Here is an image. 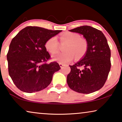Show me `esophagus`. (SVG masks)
I'll return each instance as SVG.
<instances>
[{"mask_svg": "<svg viewBox=\"0 0 122 122\" xmlns=\"http://www.w3.org/2000/svg\"><path fill=\"white\" fill-rule=\"evenodd\" d=\"M59 65H60V67H61V69H62V68L64 67L65 66V65L63 64H61V63H60Z\"/></svg>", "mask_w": 122, "mask_h": 122, "instance_id": "obj_1", "label": "esophagus"}]
</instances>
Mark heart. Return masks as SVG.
<instances>
[{
	"instance_id": "b5f03b06",
	"label": "heart",
	"mask_w": 122,
	"mask_h": 122,
	"mask_svg": "<svg viewBox=\"0 0 122 122\" xmlns=\"http://www.w3.org/2000/svg\"><path fill=\"white\" fill-rule=\"evenodd\" d=\"M61 43H68L65 51L66 52L59 53L53 56V60L61 64H67L72 61L75 57H81L85 54L87 50V41L80 38L77 33L69 32L62 34L60 36ZM45 48L48 52L52 55L56 54L59 50L60 44L56 37H52L46 42Z\"/></svg>"
}]
</instances>
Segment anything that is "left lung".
<instances>
[{
	"instance_id": "left-lung-1",
	"label": "left lung",
	"mask_w": 122,
	"mask_h": 122,
	"mask_svg": "<svg viewBox=\"0 0 122 122\" xmlns=\"http://www.w3.org/2000/svg\"><path fill=\"white\" fill-rule=\"evenodd\" d=\"M83 35L88 47L82 59L71 66L67 76L70 88L75 92L89 94L104 85L111 67L110 49L101 30L84 25L70 30Z\"/></svg>"
}]
</instances>
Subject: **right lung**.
<instances>
[{
    "instance_id": "obj_1",
    "label": "right lung",
    "mask_w": 122,
    "mask_h": 122,
    "mask_svg": "<svg viewBox=\"0 0 122 122\" xmlns=\"http://www.w3.org/2000/svg\"><path fill=\"white\" fill-rule=\"evenodd\" d=\"M61 32L28 26L12 39L6 57L8 71L15 85L22 92H39L51 82L53 74L61 69L57 62L47 64L51 56L45 45Z\"/></svg>"
}]
</instances>
